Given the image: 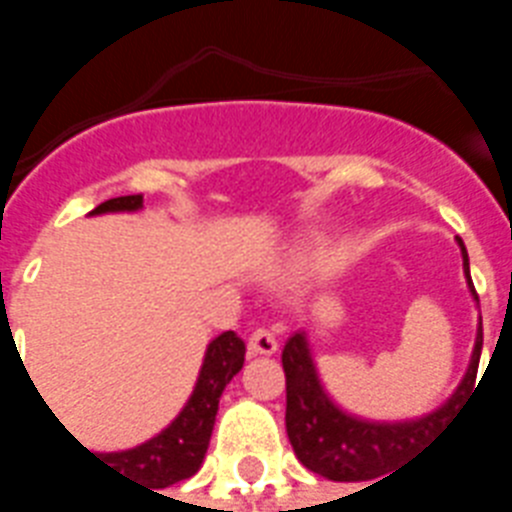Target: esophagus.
<instances>
[{
    "mask_svg": "<svg viewBox=\"0 0 512 512\" xmlns=\"http://www.w3.org/2000/svg\"><path fill=\"white\" fill-rule=\"evenodd\" d=\"M279 351V340L268 329H257L252 337H249V345H246V354L249 356H274Z\"/></svg>",
    "mask_w": 512,
    "mask_h": 512,
    "instance_id": "obj_1",
    "label": "esophagus"
}]
</instances>
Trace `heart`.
I'll use <instances>...</instances> for the list:
<instances>
[{"instance_id":"b5f03b06","label":"heart","mask_w":512,"mask_h":512,"mask_svg":"<svg viewBox=\"0 0 512 512\" xmlns=\"http://www.w3.org/2000/svg\"><path fill=\"white\" fill-rule=\"evenodd\" d=\"M290 260H293V263H304V260H307V246L304 244L293 246V249H290Z\"/></svg>"}]
</instances>
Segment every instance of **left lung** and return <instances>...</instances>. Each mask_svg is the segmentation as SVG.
<instances>
[{
	"mask_svg": "<svg viewBox=\"0 0 512 512\" xmlns=\"http://www.w3.org/2000/svg\"><path fill=\"white\" fill-rule=\"evenodd\" d=\"M455 241L461 246L466 288L472 293L474 304L480 307L472 274H469L466 246L461 238H455ZM480 354H483V318H477L472 359H469L461 384L455 386V392L441 406L414 419H367L343 408L329 395V389L318 373L310 337L307 332H296L282 351V367H285V378H288L285 428H288V439L293 444L296 458L310 472L321 474L334 483L376 480L378 474L395 466L403 455L419 450V444H425L430 433H436L441 422H447L455 414V408H461L463 397L474 389Z\"/></svg>",
	"mask_w": 512,
	"mask_h": 512,
	"instance_id": "1",
	"label": "left lung"
}]
</instances>
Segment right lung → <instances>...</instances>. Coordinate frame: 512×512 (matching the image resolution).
I'll use <instances>...</instances> for the list:
<instances>
[{"instance_id":"add662e5","label":"right lung","mask_w":512,"mask_h":512,"mask_svg":"<svg viewBox=\"0 0 512 512\" xmlns=\"http://www.w3.org/2000/svg\"><path fill=\"white\" fill-rule=\"evenodd\" d=\"M142 208H145L142 194H128V197L101 202L87 216L136 213ZM244 354V340L235 332H222L219 337H213L205 348L200 376L194 381L189 400L183 403L178 417L172 419L167 428L158 430L153 439L142 441L131 450L90 452V455H98L101 461H106V466H112L123 477H131L136 483H150L153 488H169L197 474L211 444L219 397L224 386L233 381V376L241 373Z\"/></svg>"}]
</instances>
